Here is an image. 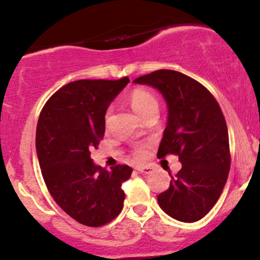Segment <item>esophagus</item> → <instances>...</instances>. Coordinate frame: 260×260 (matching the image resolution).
Listing matches in <instances>:
<instances>
[{"instance_id": "obj_1", "label": "esophagus", "mask_w": 260, "mask_h": 260, "mask_svg": "<svg viewBox=\"0 0 260 260\" xmlns=\"http://www.w3.org/2000/svg\"><path fill=\"white\" fill-rule=\"evenodd\" d=\"M137 171L139 172V174H143V175H150L151 172H153V168L151 166H137L136 168Z\"/></svg>"}]
</instances>
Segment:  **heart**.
<instances>
[{"label":"heart","instance_id":"1","mask_svg":"<svg viewBox=\"0 0 260 260\" xmlns=\"http://www.w3.org/2000/svg\"><path fill=\"white\" fill-rule=\"evenodd\" d=\"M129 104L132 106L133 111L142 120L150 112L157 111V109H159V103H157L156 98L145 89H134L129 95ZM134 154L137 156H143L145 154L144 145H138L134 150Z\"/></svg>","mask_w":260,"mask_h":260}]
</instances>
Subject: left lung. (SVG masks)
<instances>
[{
    "label": "left lung",
    "instance_id": "1",
    "mask_svg": "<svg viewBox=\"0 0 260 260\" xmlns=\"http://www.w3.org/2000/svg\"><path fill=\"white\" fill-rule=\"evenodd\" d=\"M134 84L153 86L168 105V124L157 157L178 155L182 169L157 196L160 208L182 222L204 217L221 194L230 171L229 133L215 98L181 72L159 70Z\"/></svg>",
    "mask_w": 260,
    "mask_h": 260
}]
</instances>
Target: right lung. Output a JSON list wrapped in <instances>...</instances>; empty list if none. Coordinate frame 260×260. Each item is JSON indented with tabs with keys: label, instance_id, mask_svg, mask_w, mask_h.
Masks as SVG:
<instances>
[{
	"label": "right lung",
	"instance_id": "1",
	"mask_svg": "<svg viewBox=\"0 0 260 260\" xmlns=\"http://www.w3.org/2000/svg\"><path fill=\"white\" fill-rule=\"evenodd\" d=\"M128 83L127 77L68 83L47 100L38 121L35 145L47 189L66 214L90 228L121 213L122 183L133 171L127 165L107 171L90 157L105 133L110 104Z\"/></svg>",
	"mask_w": 260,
	"mask_h": 260
}]
</instances>
